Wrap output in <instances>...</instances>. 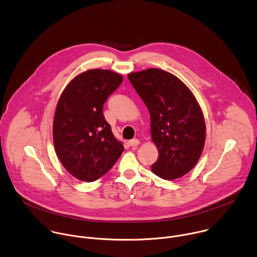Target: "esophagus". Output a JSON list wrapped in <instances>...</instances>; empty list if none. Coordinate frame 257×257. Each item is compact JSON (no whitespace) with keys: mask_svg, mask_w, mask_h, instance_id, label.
Listing matches in <instances>:
<instances>
[{"mask_svg":"<svg viewBox=\"0 0 257 257\" xmlns=\"http://www.w3.org/2000/svg\"><path fill=\"white\" fill-rule=\"evenodd\" d=\"M128 143H129V145H130V146L135 147V146H137V145H139V144H140V141H139L138 139H132V140H130Z\"/></svg>","mask_w":257,"mask_h":257,"instance_id":"obj_1","label":"esophagus"}]
</instances>
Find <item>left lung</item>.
<instances>
[{"label": "left lung", "instance_id": "1", "mask_svg": "<svg viewBox=\"0 0 257 257\" xmlns=\"http://www.w3.org/2000/svg\"><path fill=\"white\" fill-rule=\"evenodd\" d=\"M128 78L150 113L151 138L159 153L151 171L165 180L182 177L198 162L206 137L195 96L179 78L158 68Z\"/></svg>", "mask_w": 257, "mask_h": 257}]
</instances>
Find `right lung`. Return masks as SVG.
I'll return each mask as SVG.
<instances>
[{"label":"right lung","instance_id":"1","mask_svg":"<svg viewBox=\"0 0 257 257\" xmlns=\"http://www.w3.org/2000/svg\"><path fill=\"white\" fill-rule=\"evenodd\" d=\"M123 77L91 69L77 75L62 92L54 116L53 140L64 168L92 182L107 173L124 151L103 115V105Z\"/></svg>","mask_w":257,"mask_h":257}]
</instances>
